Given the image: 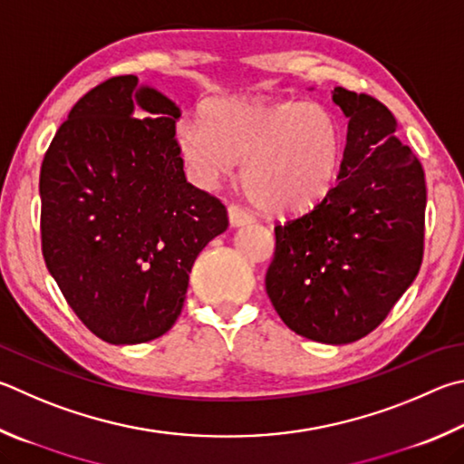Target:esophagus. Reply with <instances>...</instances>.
<instances>
[{
	"label": "esophagus",
	"mask_w": 464,
	"mask_h": 464,
	"mask_svg": "<svg viewBox=\"0 0 464 464\" xmlns=\"http://www.w3.org/2000/svg\"><path fill=\"white\" fill-rule=\"evenodd\" d=\"M229 223L231 227H243L247 223H254V215L239 205H229Z\"/></svg>",
	"instance_id": "1"
}]
</instances>
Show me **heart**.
Here are the masks:
<instances>
[{
  "mask_svg": "<svg viewBox=\"0 0 464 464\" xmlns=\"http://www.w3.org/2000/svg\"><path fill=\"white\" fill-rule=\"evenodd\" d=\"M176 144L187 170L210 187L243 160L241 180L257 208L296 217L316 208L339 180L344 136L326 105L298 99L229 97L182 121Z\"/></svg>",
  "mask_w": 464,
  "mask_h": 464,
  "instance_id": "heart-1",
  "label": "heart"
}]
</instances>
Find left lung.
I'll return each instance as SVG.
<instances>
[{
	"mask_svg": "<svg viewBox=\"0 0 464 464\" xmlns=\"http://www.w3.org/2000/svg\"><path fill=\"white\" fill-rule=\"evenodd\" d=\"M333 101L349 120L339 182L314 210L276 227L266 292L296 334L347 344L382 324L416 280L426 180L383 103L343 87Z\"/></svg>",
	"mask_w": 464,
	"mask_h": 464,
	"instance_id": "8db88e82",
	"label": "left lung"
}]
</instances>
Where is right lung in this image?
Segmentation results:
<instances>
[{"label":"right lung","instance_id":"obj_1","mask_svg":"<svg viewBox=\"0 0 464 464\" xmlns=\"http://www.w3.org/2000/svg\"><path fill=\"white\" fill-rule=\"evenodd\" d=\"M179 120L164 92L113 77L77 101L40 168L46 267L105 343L170 331L195 259L229 227L221 200L187 182Z\"/></svg>","mask_w":464,"mask_h":464}]
</instances>
